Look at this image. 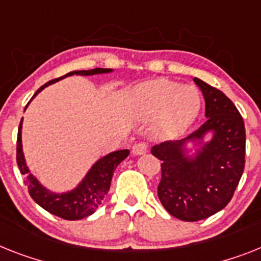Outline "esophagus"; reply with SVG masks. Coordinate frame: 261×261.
<instances>
[{
    "label": "esophagus",
    "mask_w": 261,
    "mask_h": 261,
    "mask_svg": "<svg viewBox=\"0 0 261 261\" xmlns=\"http://www.w3.org/2000/svg\"><path fill=\"white\" fill-rule=\"evenodd\" d=\"M148 150V144L146 142H138V143L134 144L133 147V154L134 155H143L146 154Z\"/></svg>",
    "instance_id": "34e87169"
}]
</instances>
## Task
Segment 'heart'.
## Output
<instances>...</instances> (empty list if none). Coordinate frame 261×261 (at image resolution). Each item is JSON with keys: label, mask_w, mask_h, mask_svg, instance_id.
<instances>
[{"label": "heart", "mask_w": 261, "mask_h": 261, "mask_svg": "<svg viewBox=\"0 0 261 261\" xmlns=\"http://www.w3.org/2000/svg\"><path fill=\"white\" fill-rule=\"evenodd\" d=\"M130 111L138 118H154L162 138L181 134L198 115L200 97L192 86H180L167 80H155L138 85L130 95Z\"/></svg>", "instance_id": "heart-1"}]
</instances>
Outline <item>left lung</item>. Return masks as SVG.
Returning a JSON list of instances; mask_svg holds the SVG:
<instances>
[{
  "label": "left lung",
  "instance_id": "1",
  "mask_svg": "<svg viewBox=\"0 0 261 261\" xmlns=\"http://www.w3.org/2000/svg\"><path fill=\"white\" fill-rule=\"evenodd\" d=\"M194 81L204 95L207 120L185 139L151 148L162 161L159 200L168 214L185 222H198L224 208L246 164V128L236 106L220 90L199 78ZM208 130L214 131L212 141L188 160L185 143L200 140Z\"/></svg>",
  "mask_w": 261,
  "mask_h": 261
}]
</instances>
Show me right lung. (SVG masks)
I'll use <instances>...</instances> for the list:
<instances>
[{
    "instance_id": "1",
    "label": "right lung",
    "mask_w": 261,
    "mask_h": 261,
    "mask_svg": "<svg viewBox=\"0 0 261 261\" xmlns=\"http://www.w3.org/2000/svg\"><path fill=\"white\" fill-rule=\"evenodd\" d=\"M110 71L111 69H100V67L93 70L71 71V73H67L66 75L61 76V78H56V80H51L45 83L42 87L37 90L33 98L36 97L39 91H42L46 86L56 83L57 81L62 80L65 76L74 75V74H76V75H94V74L110 73ZM21 128H22V119L19 123L18 135H17V164H18L21 174L26 175L25 185L28 186V190H29V194L33 200L53 215L66 219V220H80V219L87 218L91 214H94L110 190L114 170L117 168L120 162L128 156L130 151L118 150L110 152L106 156L100 158L99 161L90 168V171L78 185V187L69 192H65V194H53L49 190H46L32 174H29V168L26 167L25 158H23L22 152Z\"/></svg>"
}]
</instances>
